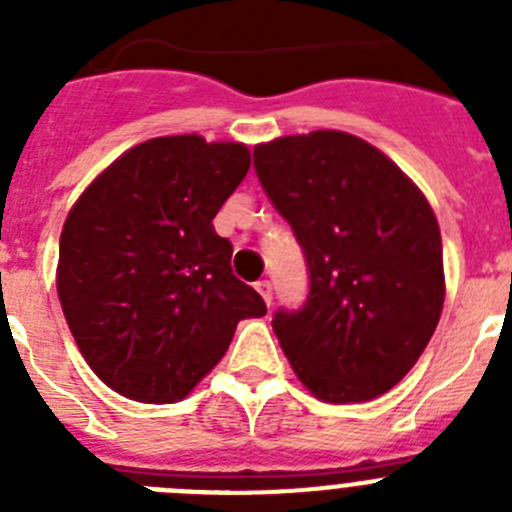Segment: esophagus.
Returning a JSON list of instances; mask_svg holds the SVG:
<instances>
[{"label": "esophagus", "instance_id": "1", "mask_svg": "<svg viewBox=\"0 0 512 512\" xmlns=\"http://www.w3.org/2000/svg\"><path fill=\"white\" fill-rule=\"evenodd\" d=\"M256 289H259V295L264 297L266 305H271V300H274V292H271V282H266V279H264V282L256 284Z\"/></svg>", "mask_w": 512, "mask_h": 512}]
</instances>
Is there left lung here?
<instances>
[{
  "mask_svg": "<svg viewBox=\"0 0 512 512\" xmlns=\"http://www.w3.org/2000/svg\"><path fill=\"white\" fill-rule=\"evenodd\" d=\"M253 166L310 271L305 305L271 320L289 364L325 402L384 395L420 359L443 310L431 205L379 148L341 130L261 143Z\"/></svg>",
  "mask_w": 512,
  "mask_h": 512,
  "instance_id": "1",
  "label": "left lung"
}]
</instances>
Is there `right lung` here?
<instances>
[{"instance_id":"add662e5","label":"right lung","mask_w":512,"mask_h":512,"mask_svg":"<svg viewBox=\"0 0 512 512\" xmlns=\"http://www.w3.org/2000/svg\"><path fill=\"white\" fill-rule=\"evenodd\" d=\"M251 166L243 143L151 138L122 153L71 207L56 287L81 356L135 402H179L266 305L230 269L212 228Z\"/></svg>"}]
</instances>
